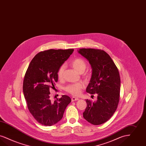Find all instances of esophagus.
<instances>
[{"label":"esophagus","instance_id":"34e87169","mask_svg":"<svg viewBox=\"0 0 146 146\" xmlns=\"http://www.w3.org/2000/svg\"><path fill=\"white\" fill-rule=\"evenodd\" d=\"M79 99L78 98H76V97H72L71 98L72 102H74V101H76V100H78Z\"/></svg>","mask_w":146,"mask_h":146}]
</instances>
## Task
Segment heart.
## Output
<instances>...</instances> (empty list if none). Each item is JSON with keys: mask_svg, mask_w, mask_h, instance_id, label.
<instances>
[{"mask_svg": "<svg viewBox=\"0 0 146 146\" xmlns=\"http://www.w3.org/2000/svg\"><path fill=\"white\" fill-rule=\"evenodd\" d=\"M70 64L78 72L82 73L86 68L87 64L86 62L82 58H76L73 59ZM65 66L61 65L57 72V76L58 79H61L63 78ZM85 88V85L83 82H79L74 84H71L67 85L64 88V90L74 96H78L82 92V90Z\"/></svg>", "mask_w": 146, "mask_h": 146, "instance_id": "heart-1", "label": "heart"}]
</instances>
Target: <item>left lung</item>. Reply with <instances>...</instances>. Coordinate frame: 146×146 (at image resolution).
Returning <instances> with one entry per match:
<instances>
[{
  "label": "left lung",
  "mask_w": 146,
  "mask_h": 146,
  "mask_svg": "<svg viewBox=\"0 0 146 146\" xmlns=\"http://www.w3.org/2000/svg\"><path fill=\"white\" fill-rule=\"evenodd\" d=\"M78 52L88 59L92 68L86 92L98 94L95 102L86 100L87 106L83 116L94 125L102 124L111 118L119 103L121 88L119 71L109 55L103 50L82 48Z\"/></svg>",
  "instance_id": "1"
}]
</instances>
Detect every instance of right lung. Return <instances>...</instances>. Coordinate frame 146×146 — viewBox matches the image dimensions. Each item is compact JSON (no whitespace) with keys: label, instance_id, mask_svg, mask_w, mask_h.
<instances>
[{"label":"right lung","instance_id":"add662e5","mask_svg":"<svg viewBox=\"0 0 146 146\" xmlns=\"http://www.w3.org/2000/svg\"><path fill=\"white\" fill-rule=\"evenodd\" d=\"M73 51V49H52L38 52L26 71L23 85L24 98L31 114L43 125L51 126L60 121L71 102L66 95L52 102L49 89L58 82V68Z\"/></svg>","mask_w":146,"mask_h":146}]
</instances>
